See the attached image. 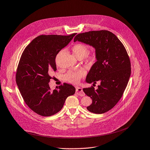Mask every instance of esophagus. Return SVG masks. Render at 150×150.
<instances>
[{"label": "esophagus", "mask_w": 150, "mask_h": 150, "mask_svg": "<svg viewBox=\"0 0 150 150\" xmlns=\"http://www.w3.org/2000/svg\"><path fill=\"white\" fill-rule=\"evenodd\" d=\"M76 93L80 96H85V93H83V91L81 88L77 87L76 88Z\"/></svg>", "instance_id": "34e87169"}]
</instances>
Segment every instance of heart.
<instances>
[{
	"label": "heart",
	"mask_w": 150,
	"mask_h": 150,
	"mask_svg": "<svg viewBox=\"0 0 150 150\" xmlns=\"http://www.w3.org/2000/svg\"><path fill=\"white\" fill-rule=\"evenodd\" d=\"M73 54L76 58L82 59L88 53V48L83 44H76L72 47ZM96 59V56L95 54L88 55L86 57V62L91 64L94 62ZM85 75V71L84 70H79L74 71H70L66 76L65 79L67 81L73 83H77L80 78Z\"/></svg>",
	"instance_id": "obj_1"
}]
</instances>
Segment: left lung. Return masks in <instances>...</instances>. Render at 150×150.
<instances>
[{"label":"left lung","mask_w":150,"mask_h":150,"mask_svg":"<svg viewBox=\"0 0 150 150\" xmlns=\"http://www.w3.org/2000/svg\"><path fill=\"white\" fill-rule=\"evenodd\" d=\"M79 41L95 49L96 62L86 78L88 83L100 82L98 88H83L93 100L86 109L97 114L112 109L121 98L131 74L129 57L118 37L108 30L89 31L77 34L74 42ZM94 85V84H93Z\"/></svg>","instance_id":"1"}]
</instances>
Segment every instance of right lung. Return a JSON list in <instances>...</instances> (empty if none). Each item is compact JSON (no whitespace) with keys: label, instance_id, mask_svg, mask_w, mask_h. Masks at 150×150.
I'll list each match as a JSON object with an SVG mask.
<instances>
[{"label":"right lung","instance_id":"right-lung-1","mask_svg":"<svg viewBox=\"0 0 150 150\" xmlns=\"http://www.w3.org/2000/svg\"><path fill=\"white\" fill-rule=\"evenodd\" d=\"M76 33L63 35H40L33 40L23 52L18 65L16 83L28 107L43 117L59 112L68 96L76 89L64 83L51 90L50 74L56 70L55 58L70 43Z\"/></svg>","mask_w":150,"mask_h":150}]
</instances>
